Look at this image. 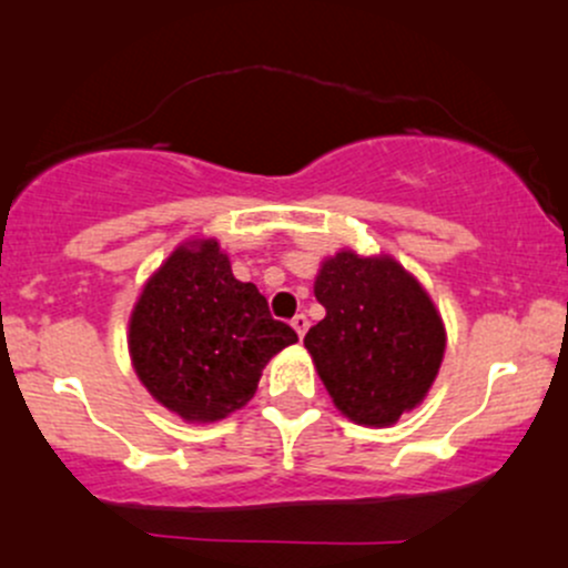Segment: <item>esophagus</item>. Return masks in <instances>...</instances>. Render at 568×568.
Masks as SVG:
<instances>
[{
	"label": "esophagus",
	"mask_w": 568,
	"mask_h": 568,
	"mask_svg": "<svg viewBox=\"0 0 568 568\" xmlns=\"http://www.w3.org/2000/svg\"><path fill=\"white\" fill-rule=\"evenodd\" d=\"M291 325H293V331H296L298 336H304L306 328H310V317H306V315H296V317H293V321H291Z\"/></svg>",
	"instance_id": "1"
}]
</instances>
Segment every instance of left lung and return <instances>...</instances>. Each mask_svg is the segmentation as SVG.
I'll return each mask as SVG.
<instances>
[{
  "instance_id": "8db88e82",
  "label": "left lung",
  "mask_w": 568,
  "mask_h": 568,
  "mask_svg": "<svg viewBox=\"0 0 568 568\" xmlns=\"http://www.w3.org/2000/svg\"><path fill=\"white\" fill-rule=\"evenodd\" d=\"M315 296L325 317L304 347L336 408L361 425H393L422 403L446 349L425 288L393 258L342 251L323 262Z\"/></svg>"
}]
</instances>
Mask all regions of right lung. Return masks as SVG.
Masks as SVG:
<instances>
[{"label":"right lung","mask_w":568,"mask_h":568,"mask_svg":"<svg viewBox=\"0 0 568 568\" xmlns=\"http://www.w3.org/2000/svg\"><path fill=\"white\" fill-rule=\"evenodd\" d=\"M298 342L253 283L232 275L216 240L181 245L146 283L130 317L143 387L186 422H216L256 393L272 355Z\"/></svg>","instance_id":"add662e5"}]
</instances>
